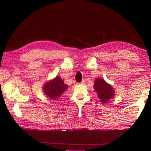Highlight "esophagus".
Instances as JSON below:
<instances>
[{"label": "esophagus", "mask_w": 151, "mask_h": 151, "mask_svg": "<svg viewBox=\"0 0 151 151\" xmlns=\"http://www.w3.org/2000/svg\"><path fill=\"white\" fill-rule=\"evenodd\" d=\"M85 84H86L85 81H82L81 83H80V84H81V85H84Z\"/></svg>", "instance_id": "obj_1"}]
</instances>
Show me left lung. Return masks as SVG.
<instances>
[{
  "mask_svg": "<svg viewBox=\"0 0 151 151\" xmlns=\"http://www.w3.org/2000/svg\"><path fill=\"white\" fill-rule=\"evenodd\" d=\"M93 88L97 92V97L102 103H106L110 99L114 97V88L103 78H95Z\"/></svg>",
  "mask_w": 151,
  "mask_h": 151,
  "instance_id": "left-lung-1",
  "label": "left lung"
}]
</instances>
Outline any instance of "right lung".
<instances>
[{"label":"right lung","mask_w":151,"mask_h":151,"mask_svg":"<svg viewBox=\"0 0 151 151\" xmlns=\"http://www.w3.org/2000/svg\"><path fill=\"white\" fill-rule=\"evenodd\" d=\"M68 86L64 83L63 80L60 76H56L55 78L46 82L43 86V91L47 97L51 100L57 101L67 89Z\"/></svg>","instance_id":"right-lung-1"}]
</instances>
